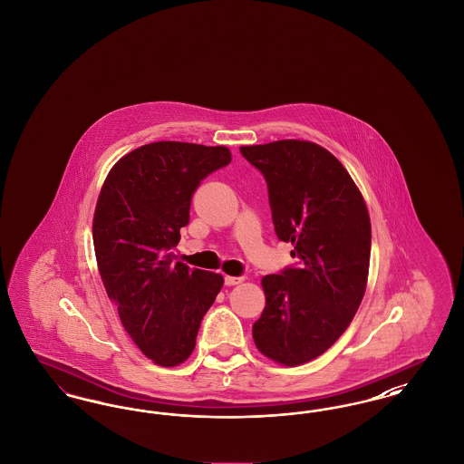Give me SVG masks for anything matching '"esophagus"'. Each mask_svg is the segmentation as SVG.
<instances>
[{
    "label": "esophagus",
    "instance_id": "1",
    "mask_svg": "<svg viewBox=\"0 0 464 464\" xmlns=\"http://www.w3.org/2000/svg\"><path fill=\"white\" fill-rule=\"evenodd\" d=\"M243 276H224V285L231 287V285H238L242 284Z\"/></svg>",
    "mask_w": 464,
    "mask_h": 464
}]
</instances>
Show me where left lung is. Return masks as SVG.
I'll list each match as a JSON object with an SVG mask.
<instances>
[{"instance_id": "left-lung-1", "label": "left lung", "mask_w": 464, "mask_h": 464, "mask_svg": "<svg viewBox=\"0 0 464 464\" xmlns=\"http://www.w3.org/2000/svg\"><path fill=\"white\" fill-rule=\"evenodd\" d=\"M240 153L265 176L275 233L297 259L263 278L266 306L252 335L267 358L301 365L331 348L362 303L369 212L346 169L318 144L290 139Z\"/></svg>"}]
</instances>
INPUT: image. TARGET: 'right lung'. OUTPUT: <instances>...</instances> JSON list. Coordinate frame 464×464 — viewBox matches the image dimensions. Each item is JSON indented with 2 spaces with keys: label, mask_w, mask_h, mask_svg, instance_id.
I'll list each match as a JSON object with an SVG mask.
<instances>
[{
  "label": "right lung",
  "mask_w": 464,
  "mask_h": 464,
  "mask_svg": "<svg viewBox=\"0 0 464 464\" xmlns=\"http://www.w3.org/2000/svg\"><path fill=\"white\" fill-rule=\"evenodd\" d=\"M224 146L153 142L123 156L93 216V246L106 292L139 350L174 367L195 350L199 324L221 292V275L174 263L180 227L199 182L226 167Z\"/></svg>",
  "instance_id": "obj_1"
}]
</instances>
